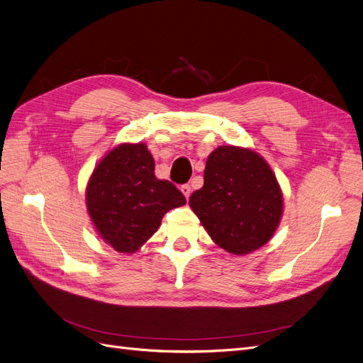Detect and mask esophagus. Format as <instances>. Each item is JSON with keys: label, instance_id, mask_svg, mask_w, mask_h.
Segmentation results:
<instances>
[{"label": "esophagus", "instance_id": "1", "mask_svg": "<svg viewBox=\"0 0 363 363\" xmlns=\"http://www.w3.org/2000/svg\"><path fill=\"white\" fill-rule=\"evenodd\" d=\"M180 191L183 192V195L186 196V199H189V195H191V186L189 184H183L182 188H180Z\"/></svg>", "mask_w": 363, "mask_h": 363}]
</instances>
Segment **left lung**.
Masks as SVG:
<instances>
[{"label":"left lung","instance_id":"8db88e82","mask_svg":"<svg viewBox=\"0 0 363 363\" xmlns=\"http://www.w3.org/2000/svg\"><path fill=\"white\" fill-rule=\"evenodd\" d=\"M189 206L218 247L244 256L276 233L283 194L259 152L223 145L208 155L204 184L191 195Z\"/></svg>","mask_w":363,"mask_h":363}]
</instances>
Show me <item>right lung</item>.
Returning a JSON list of instances; mask_svg holds the SVG:
<instances>
[{
  "instance_id": "right-lung-1",
  "label": "right lung",
  "mask_w": 363,
  "mask_h": 363,
  "mask_svg": "<svg viewBox=\"0 0 363 363\" xmlns=\"http://www.w3.org/2000/svg\"><path fill=\"white\" fill-rule=\"evenodd\" d=\"M183 204L184 195L155 175V159L142 142L119 144L108 151L86 186L94 228L124 255L136 252L157 232L163 215Z\"/></svg>"
}]
</instances>
